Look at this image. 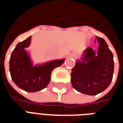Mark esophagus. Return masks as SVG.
Here are the masks:
<instances>
[{
    "mask_svg": "<svg viewBox=\"0 0 123 123\" xmlns=\"http://www.w3.org/2000/svg\"><path fill=\"white\" fill-rule=\"evenodd\" d=\"M70 56H72V57H74V54H70Z\"/></svg>",
    "mask_w": 123,
    "mask_h": 123,
    "instance_id": "34e87169",
    "label": "esophagus"
}]
</instances>
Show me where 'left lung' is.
<instances>
[{
    "label": "left lung",
    "mask_w": 123,
    "mask_h": 123,
    "mask_svg": "<svg viewBox=\"0 0 123 123\" xmlns=\"http://www.w3.org/2000/svg\"><path fill=\"white\" fill-rule=\"evenodd\" d=\"M98 53L88 47L76 62L71 72V84L79 92L97 95L107 88L113 79L114 61L112 52L103 39L96 37Z\"/></svg>",
    "instance_id": "1"
}]
</instances>
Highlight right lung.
<instances>
[{
	"label": "right lung",
	"mask_w": 123,
	"mask_h": 123,
	"mask_svg": "<svg viewBox=\"0 0 123 123\" xmlns=\"http://www.w3.org/2000/svg\"><path fill=\"white\" fill-rule=\"evenodd\" d=\"M31 36L17 44L10 59V72L18 88L28 92H35L46 88L51 81L53 70L63 64L65 59L53 60L33 65L30 53Z\"/></svg>",
	"instance_id": "add662e5"
}]
</instances>
